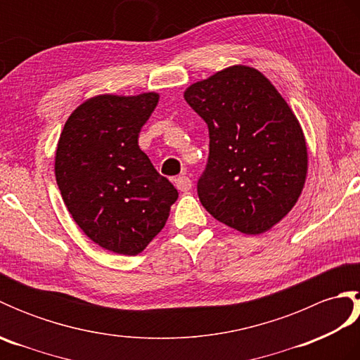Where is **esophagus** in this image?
Returning a JSON list of instances; mask_svg holds the SVG:
<instances>
[{
  "mask_svg": "<svg viewBox=\"0 0 360 360\" xmlns=\"http://www.w3.org/2000/svg\"><path fill=\"white\" fill-rule=\"evenodd\" d=\"M174 186L181 192H188L190 188H192V179L188 178V176H179V178H176L174 181Z\"/></svg>",
  "mask_w": 360,
  "mask_h": 360,
  "instance_id": "obj_1",
  "label": "esophagus"
}]
</instances>
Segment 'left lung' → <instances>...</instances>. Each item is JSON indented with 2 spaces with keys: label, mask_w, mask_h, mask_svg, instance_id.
<instances>
[{
  "label": "left lung",
  "mask_w": 360,
  "mask_h": 360,
  "mask_svg": "<svg viewBox=\"0 0 360 360\" xmlns=\"http://www.w3.org/2000/svg\"><path fill=\"white\" fill-rule=\"evenodd\" d=\"M184 98L209 127L198 181L204 209L243 233L269 231L307 181L308 148L295 114L262 72L243 65L193 83Z\"/></svg>",
  "instance_id": "left-lung-1"
}]
</instances>
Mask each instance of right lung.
Wrapping results in <instances>:
<instances>
[{
	"mask_svg": "<svg viewBox=\"0 0 360 360\" xmlns=\"http://www.w3.org/2000/svg\"><path fill=\"white\" fill-rule=\"evenodd\" d=\"M159 94H102L68 117L56 151V179L89 240L137 255L162 231L178 190L139 148V133Z\"/></svg>",
	"mask_w": 360,
	"mask_h": 360,
	"instance_id": "add662e5",
	"label": "right lung"
}]
</instances>
